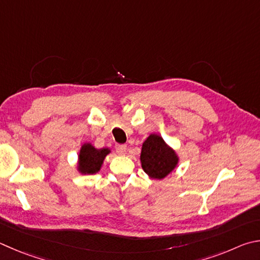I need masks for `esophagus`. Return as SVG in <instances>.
<instances>
[{"label":"esophagus","instance_id":"1","mask_svg":"<svg viewBox=\"0 0 260 260\" xmlns=\"http://www.w3.org/2000/svg\"><path fill=\"white\" fill-rule=\"evenodd\" d=\"M116 150L120 155H125L127 152V145L126 144H118V145H116Z\"/></svg>","mask_w":260,"mask_h":260}]
</instances>
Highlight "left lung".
I'll use <instances>...</instances> for the list:
<instances>
[{
  "label": "left lung",
  "mask_w": 260,
  "mask_h": 260,
  "mask_svg": "<svg viewBox=\"0 0 260 260\" xmlns=\"http://www.w3.org/2000/svg\"><path fill=\"white\" fill-rule=\"evenodd\" d=\"M140 161L146 175L160 181L175 171L179 157L161 136L152 133L142 143Z\"/></svg>",
  "instance_id": "1"
}]
</instances>
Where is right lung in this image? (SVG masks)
Returning a JSON list of instances; mask_svg holds the SVG:
<instances>
[{
    "label": "right lung",
    "mask_w": 260,
    "mask_h": 260,
    "mask_svg": "<svg viewBox=\"0 0 260 260\" xmlns=\"http://www.w3.org/2000/svg\"><path fill=\"white\" fill-rule=\"evenodd\" d=\"M111 153L109 148L96 149L92 143L85 142L82 144L78 152L77 172L82 175H93L101 171L106 157Z\"/></svg>",
    "instance_id": "obj_1"
}]
</instances>
